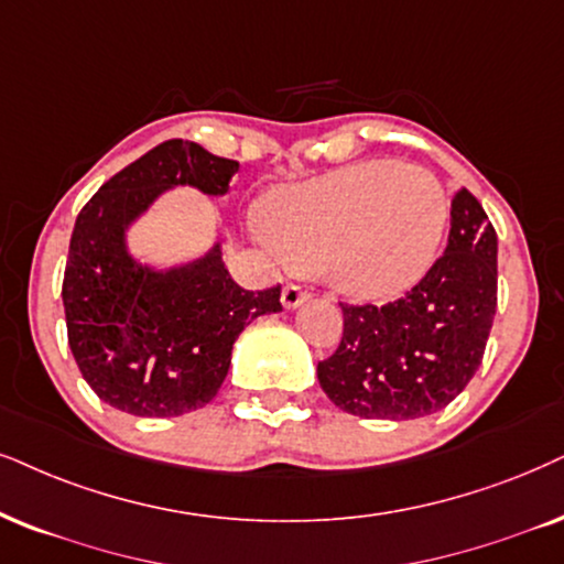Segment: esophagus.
Instances as JSON below:
<instances>
[{"mask_svg": "<svg viewBox=\"0 0 564 564\" xmlns=\"http://www.w3.org/2000/svg\"><path fill=\"white\" fill-rule=\"evenodd\" d=\"M306 299H310V294H306L302 286H296V283H286L281 291V302L286 310H296V306L304 304Z\"/></svg>", "mask_w": 564, "mask_h": 564, "instance_id": "esophagus-1", "label": "esophagus"}]
</instances>
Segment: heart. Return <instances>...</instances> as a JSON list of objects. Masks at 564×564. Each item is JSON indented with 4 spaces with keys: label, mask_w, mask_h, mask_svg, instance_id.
<instances>
[{
    "label": "heart",
    "mask_w": 564,
    "mask_h": 564,
    "mask_svg": "<svg viewBox=\"0 0 564 564\" xmlns=\"http://www.w3.org/2000/svg\"><path fill=\"white\" fill-rule=\"evenodd\" d=\"M260 239L296 265L327 270L356 299H393L437 260L447 197L437 176L398 161H359L294 187L265 205Z\"/></svg>",
    "instance_id": "obj_1"
}]
</instances>
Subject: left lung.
I'll return each instance as SVG.
<instances>
[{"mask_svg":"<svg viewBox=\"0 0 564 564\" xmlns=\"http://www.w3.org/2000/svg\"><path fill=\"white\" fill-rule=\"evenodd\" d=\"M344 338L317 365L325 395L361 419H422L476 375L497 310V234L468 189L453 195L445 254L398 302L340 304Z\"/></svg>","mask_w":564,"mask_h":564,"instance_id":"left-lung-1","label":"left lung"}]
</instances>
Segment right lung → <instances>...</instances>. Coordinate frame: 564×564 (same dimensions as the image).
Segmentation results:
<instances>
[{"label":"right lung","instance_id":"right-lung-1","mask_svg":"<svg viewBox=\"0 0 564 564\" xmlns=\"http://www.w3.org/2000/svg\"><path fill=\"white\" fill-rule=\"evenodd\" d=\"M237 161L166 140L113 174L75 220L64 268L67 338L93 393L132 416L163 419L216 398L231 348L254 317L281 312V286L247 291L216 241L203 258L155 270L134 260L127 229L174 187L229 192Z\"/></svg>","mask_w":564,"mask_h":564}]
</instances>
